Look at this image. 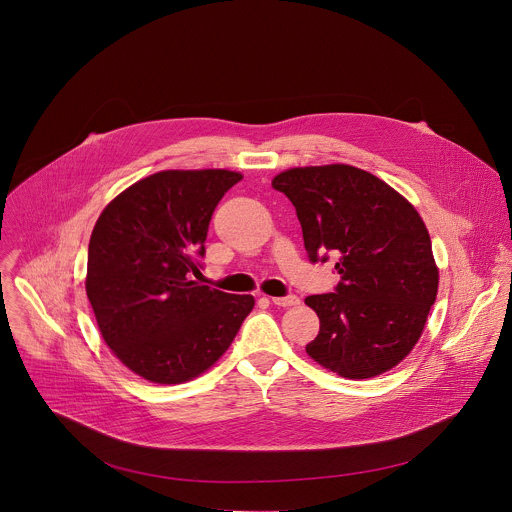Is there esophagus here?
Masks as SVG:
<instances>
[{
  "instance_id": "1",
  "label": "esophagus",
  "mask_w": 512,
  "mask_h": 512,
  "mask_svg": "<svg viewBox=\"0 0 512 512\" xmlns=\"http://www.w3.org/2000/svg\"><path fill=\"white\" fill-rule=\"evenodd\" d=\"M271 303L277 307H293L299 303L297 295H287V297H271Z\"/></svg>"
}]
</instances>
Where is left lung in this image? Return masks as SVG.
I'll return each instance as SVG.
<instances>
[{
    "instance_id": "1",
    "label": "left lung",
    "mask_w": 512,
    "mask_h": 512,
    "mask_svg": "<svg viewBox=\"0 0 512 512\" xmlns=\"http://www.w3.org/2000/svg\"><path fill=\"white\" fill-rule=\"evenodd\" d=\"M293 203L311 263L337 257L335 293L305 303L321 321L305 349L325 369L369 379L399 365L437 299L439 269L417 209L353 165L295 167L273 179Z\"/></svg>"
}]
</instances>
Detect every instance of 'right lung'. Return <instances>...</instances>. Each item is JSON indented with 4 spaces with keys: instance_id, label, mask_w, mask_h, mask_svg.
Instances as JSON below:
<instances>
[{
    "instance_id": "obj_1",
    "label": "right lung",
    "mask_w": 512,
    "mask_h": 512,
    "mask_svg": "<svg viewBox=\"0 0 512 512\" xmlns=\"http://www.w3.org/2000/svg\"><path fill=\"white\" fill-rule=\"evenodd\" d=\"M243 177L227 169L159 171L99 215L85 291L113 355L139 377L177 385L207 371L251 313V295L191 281L211 215Z\"/></svg>"
}]
</instances>
